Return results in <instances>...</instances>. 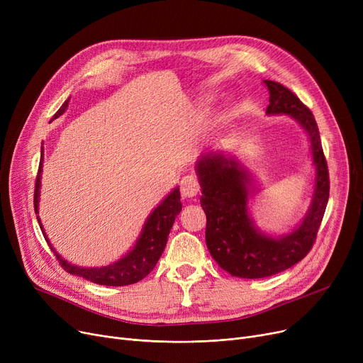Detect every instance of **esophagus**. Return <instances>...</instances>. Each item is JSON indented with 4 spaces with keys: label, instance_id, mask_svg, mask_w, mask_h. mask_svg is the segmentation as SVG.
<instances>
[{
    "label": "esophagus",
    "instance_id": "obj_1",
    "mask_svg": "<svg viewBox=\"0 0 363 363\" xmlns=\"http://www.w3.org/2000/svg\"><path fill=\"white\" fill-rule=\"evenodd\" d=\"M200 191V182L196 175H186L181 179V194L184 197H194Z\"/></svg>",
    "mask_w": 363,
    "mask_h": 363
}]
</instances>
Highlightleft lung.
<instances>
[{
  "label": "left lung",
  "mask_w": 363,
  "mask_h": 363,
  "mask_svg": "<svg viewBox=\"0 0 363 363\" xmlns=\"http://www.w3.org/2000/svg\"><path fill=\"white\" fill-rule=\"evenodd\" d=\"M269 89L268 114H289L306 129L316 167L309 212L296 230L279 238L259 233L249 216L247 172L219 152H207L197 163L201 207L206 213V244L222 269L238 278H264L291 268L312 250L330 197V175L313 113L294 92L275 81Z\"/></svg>",
  "instance_id": "left-lung-1"
}]
</instances>
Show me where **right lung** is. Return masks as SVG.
<instances>
[{
	"mask_svg": "<svg viewBox=\"0 0 363 363\" xmlns=\"http://www.w3.org/2000/svg\"><path fill=\"white\" fill-rule=\"evenodd\" d=\"M69 104V100L63 103V106L55 111L52 119H57L59 116L66 111ZM41 170H43V156L40 162V167H38V175H36V182H35V193H33V206H35V213H38V199H40V186H41ZM182 208L181 204V194H179V188H175L156 208L155 212L150 215L147 219L143 233L135 244V247L121 260L116 263L103 266V268H79V266H74L67 263L65 259H62L59 255L54 252L51 247L45 233L44 238L50 244V249L54 252L57 260H59V264H62V268L72 274V275H78L82 277L94 284H100V285H111V287H122V285H129V284H135L145 278L152 268H155L156 263L159 262L166 242H167V235L172 230V225L175 222V218L179 215ZM38 222L41 225L40 216H36ZM43 230V226H41Z\"/></svg>",
	"mask_w": 363,
	"mask_h": 363,
	"instance_id": "right-lung-1",
	"label": "right lung"
}]
</instances>
